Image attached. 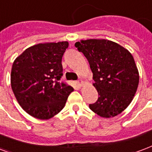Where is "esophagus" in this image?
I'll return each instance as SVG.
<instances>
[{
  "mask_svg": "<svg viewBox=\"0 0 152 152\" xmlns=\"http://www.w3.org/2000/svg\"><path fill=\"white\" fill-rule=\"evenodd\" d=\"M77 85L79 86H83L84 85V82H83V80H79V81H77Z\"/></svg>",
  "mask_w": 152,
  "mask_h": 152,
  "instance_id": "34e87169",
  "label": "esophagus"
}]
</instances>
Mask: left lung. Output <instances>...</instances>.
<instances>
[{
  "label": "left lung",
  "mask_w": 152,
  "mask_h": 152,
  "mask_svg": "<svg viewBox=\"0 0 152 152\" xmlns=\"http://www.w3.org/2000/svg\"><path fill=\"white\" fill-rule=\"evenodd\" d=\"M75 45L88 60L99 93L90 109L102 118L119 115L132 102L139 86L140 75L132 53L105 39L82 40Z\"/></svg>",
  "instance_id": "obj_1"
}]
</instances>
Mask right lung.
Here are the masks:
<instances>
[{
    "label": "right lung",
    "mask_w": 152,
    "mask_h": 152,
    "mask_svg": "<svg viewBox=\"0 0 152 152\" xmlns=\"http://www.w3.org/2000/svg\"><path fill=\"white\" fill-rule=\"evenodd\" d=\"M68 42H46L26 49L13 61L11 87L26 112L38 119L58 114L74 89L60 82Z\"/></svg>",
    "instance_id": "1"
}]
</instances>
